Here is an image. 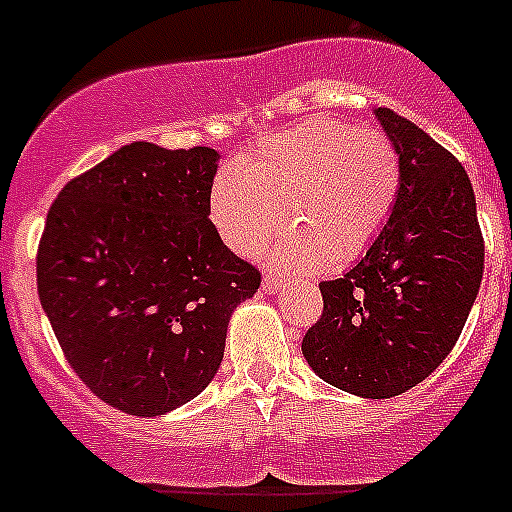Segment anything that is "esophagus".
I'll return each instance as SVG.
<instances>
[{"label":"esophagus","instance_id":"esophagus-1","mask_svg":"<svg viewBox=\"0 0 512 512\" xmlns=\"http://www.w3.org/2000/svg\"><path fill=\"white\" fill-rule=\"evenodd\" d=\"M261 287H264V292H277V289L287 287V279L282 277H274V274H264V282H261Z\"/></svg>","mask_w":512,"mask_h":512}]
</instances>
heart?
Listing matches in <instances>:
<instances>
[{
	"label": "heart",
	"mask_w": 512,
	"mask_h": 512,
	"mask_svg": "<svg viewBox=\"0 0 512 512\" xmlns=\"http://www.w3.org/2000/svg\"><path fill=\"white\" fill-rule=\"evenodd\" d=\"M405 166L384 130L312 117L220 171L210 220L225 246L253 256L277 235L287 212L295 228L274 251L289 269H323L361 259L400 205Z\"/></svg>",
	"instance_id": "1"
}]
</instances>
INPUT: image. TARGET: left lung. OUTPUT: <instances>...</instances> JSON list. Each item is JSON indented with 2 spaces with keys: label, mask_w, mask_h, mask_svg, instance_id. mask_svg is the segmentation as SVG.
<instances>
[{
  "label": "left lung",
  "mask_w": 512,
  "mask_h": 512,
  "mask_svg": "<svg viewBox=\"0 0 512 512\" xmlns=\"http://www.w3.org/2000/svg\"><path fill=\"white\" fill-rule=\"evenodd\" d=\"M377 117L405 166L400 205L354 269L320 282L323 315L302 338V354L338 390L384 400L451 354L477 300L485 238L454 153L390 107Z\"/></svg>",
  "instance_id": "obj_1"
}]
</instances>
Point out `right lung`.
<instances>
[{"label": "right lung", "mask_w": 512, "mask_h": 512, "mask_svg": "<svg viewBox=\"0 0 512 512\" xmlns=\"http://www.w3.org/2000/svg\"><path fill=\"white\" fill-rule=\"evenodd\" d=\"M217 151L135 140L71 179L48 210L38 295L76 377L153 418L220 369L230 312L261 274L210 220Z\"/></svg>", "instance_id": "obj_1"}]
</instances>
